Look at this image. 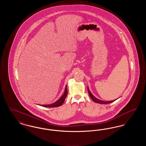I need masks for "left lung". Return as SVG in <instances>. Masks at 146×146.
Wrapping results in <instances>:
<instances>
[{
  "label": "left lung",
  "instance_id": "obj_1",
  "mask_svg": "<svg viewBox=\"0 0 146 146\" xmlns=\"http://www.w3.org/2000/svg\"><path fill=\"white\" fill-rule=\"evenodd\" d=\"M88 92H89V96H90L91 98L96 103L100 104H110L111 102H113L114 101L116 100H113V101H104L97 99V98H96L94 95H92V94L91 93L90 91L89 90L88 87Z\"/></svg>",
  "mask_w": 146,
  "mask_h": 146
}]
</instances>
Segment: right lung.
<instances>
[{
  "mask_svg": "<svg viewBox=\"0 0 146 146\" xmlns=\"http://www.w3.org/2000/svg\"><path fill=\"white\" fill-rule=\"evenodd\" d=\"M67 85H66V88H65V91H64V92L63 95L58 101H57L56 102L52 104L41 105V106H43V107H49V108L59 107V106L62 105L64 103V100L67 96Z\"/></svg>",
  "mask_w": 146,
  "mask_h": 146,
  "instance_id": "add662e5",
  "label": "right lung"
}]
</instances>
